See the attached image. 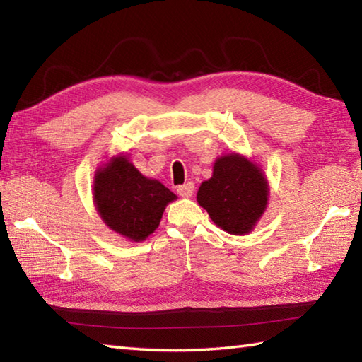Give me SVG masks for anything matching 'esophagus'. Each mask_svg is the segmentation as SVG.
<instances>
[{
    "label": "esophagus",
    "mask_w": 362,
    "mask_h": 362,
    "mask_svg": "<svg viewBox=\"0 0 362 362\" xmlns=\"http://www.w3.org/2000/svg\"><path fill=\"white\" fill-rule=\"evenodd\" d=\"M177 193H179V196H182V197H187V199L191 197L194 193V183L188 182V183H185V185L177 187Z\"/></svg>",
    "instance_id": "obj_1"
}]
</instances>
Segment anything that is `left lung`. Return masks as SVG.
<instances>
[{
	"instance_id": "8db88e82",
	"label": "left lung",
	"mask_w": 362,
	"mask_h": 362,
	"mask_svg": "<svg viewBox=\"0 0 362 362\" xmlns=\"http://www.w3.org/2000/svg\"><path fill=\"white\" fill-rule=\"evenodd\" d=\"M269 185L263 171L240 153L214 161L211 179L202 182L197 202L230 235H247L267 206Z\"/></svg>"
}]
</instances>
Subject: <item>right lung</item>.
Instances as JSON below:
<instances>
[{"label": "right lung", "instance_id": "1", "mask_svg": "<svg viewBox=\"0 0 362 362\" xmlns=\"http://www.w3.org/2000/svg\"><path fill=\"white\" fill-rule=\"evenodd\" d=\"M93 197L105 226L135 243L156 232L166 205L177 199L163 183L144 177L126 156L98 168Z\"/></svg>", "mask_w": 362, "mask_h": 362}]
</instances>
